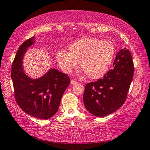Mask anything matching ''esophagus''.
<instances>
[{"label": "esophagus", "instance_id": "34e87169", "mask_svg": "<svg viewBox=\"0 0 150 150\" xmlns=\"http://www.w3.org/2000/svg\"><path fill=\"white\" fill-rule=\"evenodd\" d=\"M77 83H78V82L75 81V80H73V79H72V80L71 81V84L72 85H74V84H77Z\"/></svg>", "mask_w": 150, "mask_h": 150}]
</instances>
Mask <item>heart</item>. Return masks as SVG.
<instances>
[{"label": "heart", "instance_id": "heart-1", "mask_svg": "<svg viewBox=\"0 0 150 150\" xmlns=\"http://www.w3.org/2000/svg\"><path fill=\"white\" fill-rule=\"evenodd\" d=\"M68 53L59 51L57 60L60 69L67 74L81 68L88 78L97 79L103 77L110 68L115 52V46L111 40L96 37H86L77 40L68 47Z\"/></svg>", "mask_w": 150, "mask_h": 150}]
</instances>
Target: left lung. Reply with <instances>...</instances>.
Returning <instances> with one entry per match:
<instances>
[{
	"mask_svg": "<svg viewBox=\"0 0 150 150\" xmlns=\"http://www.w3.org/2000/svg\"><path fill=\"white\" fill-rule=\"evenodd\" d=\"M134 65L129 50L117 54L113 69L103 79L85 86L83 100L86 110L95 116L104 117L122 106L133 77Z\"/></svg>",
	"mask_w": 150,
	"mask_h": 150,
	"instance_id": "1",
	"label": "left lung"
}]
</instances>
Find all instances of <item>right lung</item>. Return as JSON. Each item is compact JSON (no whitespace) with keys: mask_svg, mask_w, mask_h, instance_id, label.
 Returning a JSON list of instances; mask_svg holds the SVG:
<instances>
[{"mask_svg":"<svg viewBox=\"0 0 150 150\" xmlns=\"http://www.w3.org/2000/svg\"><path fill=\"white\" fill-rule=\"evenodd\" d=\"M34 38L26 40L18 47L11 66V77L15 98L18 106L30 115L47 119L55 115L60 100L70 83L66 73L56 69H50L42 77L31 79L22 69V59Z\"/></svg>","mask_w":150,"mask_h":150,"instance_id":"add662e5","label":"right lung"}]
</instances>
